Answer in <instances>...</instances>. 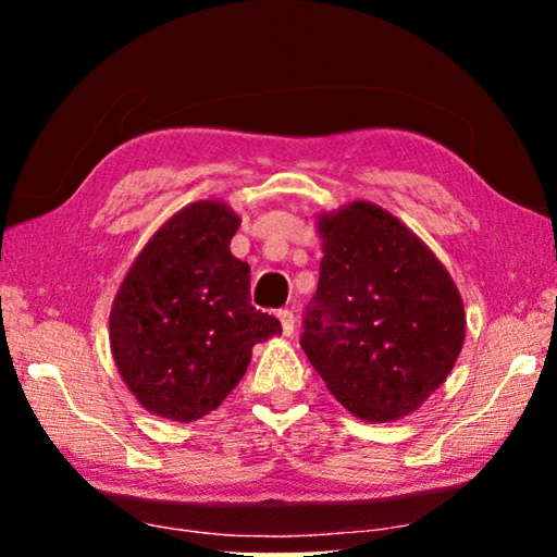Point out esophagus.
Wrapping results in <instances>:
<instances>
[{"label": "esophagus", "mask_w": 557, "mask_h": 557, "mask_svg": "<svg viewBox=\"0 0 557 557\" xmlns=\"http://www.w3.org/2000/svg\"><path fill=\"white\" fill-rule=\"evenodd\" d=\"M277 319H280V324H282V334H285V336L295 334V314H292L289 309H280Z\"/></svg>", "instance_id": "obj_1"}]
</instances>
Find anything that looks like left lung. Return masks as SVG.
I'll use <instances>...</instances> for the list:
<instances>
[{
    "instance_id": "obj_1",
    "label": "left lung",
    "mask_w": 557,
    "mask_h": 557,
    "mask_svg": "<svg viewBox=\"0 0 557 557\" xmlns=\"http://www.w3.org/2000/svg\"><path fill=\"white\" fill-rule=\"evenodd\" d=\"M317 233L324 256L301 348L358 420H400L455 369L465 301L435 252L381 206L319 213Z\"/></svg>"
}]
</instances>
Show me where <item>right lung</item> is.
Segmentation results:
<instances>
[{
  "instance_id": "add662e5",
  "label": "right lung",
  "mask_w": 557,
  "mask_h": 557,
  "mask_svg": "<svg viewBox=\"0 0 557 557\" xmlns=\"http://www.w3.org/2000/svg\"><path fill=\"white\" fill-rule=\"evenodd\" d=\"M240 215L219 199L184 206L132 260L110 307V351L147 412L194 422L248 371L252 346L282 334L250 305V268L231 252Z\"/></svg>"
}]
</instances>
